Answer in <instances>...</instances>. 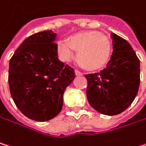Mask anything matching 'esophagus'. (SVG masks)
<instances>
[{"label":"esophagus","mask_w":146,"mask_h":146,"mask_svg":"<svg viewBox=\"0 0 146 146\" xmlns=\"http://www.w3.org/2000/svg\"><path fill=\"white\" fill-rule=\"evenodd\" d=\"M74 74H75L76 76H81V75H82V72H80L78 71V70H75V71H74Z\"/></svg>","instance_id":"obj_1"}]
</instances>
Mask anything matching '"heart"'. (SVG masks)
<instances>
[{
  "instance_id": "1",
  "label": "heart",
  "mask_w": 146,
  "mask_h": 146,
  "mask_svg": "<svg viewBox=\"0 0 146 146\" xmlns=\"http://www.w3.org/2000/svg\"><path fill=\"white\" fill-rule=\"evenodd\" d=\"M111 42L103 34L97 31H84L72 35L67 43H60L58 52L63 60L72 58L76 53V61L86 71H96L108 62L111 55Z\"/></svg>"
}]
</instances>
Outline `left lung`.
<instances>
[{"label":"left lung","mask_w":146,"mask_h":146,"mask_svg":"<svg viewBox=\"0 0 146 146\" xmlns=\"http://www.w3.org/2000/svg\"><path fill=\"white\" fill-rule=\"evenodd\" d=\"M112 54L105 69L86 74L90 106L105 115H117L134 100L140 83V61L131 45L111 34Z\"/></svg>","instance_id":"obj_1"}]
</instances>
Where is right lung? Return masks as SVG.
<instances>
[{"instance_id":"right-lung-1","label":"right lung","mask_w":146,"mask_h":146,"mask_svg":"<svg viewBox=\"0 0 146 146\" xmlns=\"http://www.w3.org/2000/svg\"><path fill=\"white\" fill-rule=\"evenodd\" d=\"M56 34L46 30L27 37L9 61L12 99L26 117L47 121L62 109L64 92L74 80V70L58 59Z\"/></svg>"}]
</instances>
